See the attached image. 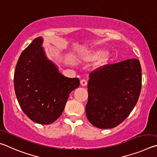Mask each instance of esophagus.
<instances>
[{
	"label": "esophagus",
	"mask_w": 157,
	"mask_h": 157,
	"mask_svg": "<svg viewBox=\"0 0 157 157\" xmlns=\"http://www.w3.org/2000/svg\"><path fill=\"white\" fill-rule=\"evenodd\" d=\"M80 84H81L82 86H86V85H87V81L86 80V79H82V80L80 81Z\"/></svg>",
	"instance_id": "esophagus-1"
}]
</instances>
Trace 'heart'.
I'll list each match as a JSON object with an SVG mask.
<instances>
[{"label":"heart","instance_id":"b5f03b06","mask_svg":"<svg viewBox=\"0 0 157 157\" xmlns=\"http://www.w3.org/2000/svg\"><path fill=\"white\" fill-rule=\"evenodd\" d=\"M103 53L104 52H103L102 50H97V51H95L92 53L91 57H90V59L94 60V59H98V58L101 56ZM108 60H109L108 54H104L102 57H101V59L100 60V64L101 65L105 64V63L107 62Z\"/></svg>","mask_w":157,"mask_h":157}]
</instances>
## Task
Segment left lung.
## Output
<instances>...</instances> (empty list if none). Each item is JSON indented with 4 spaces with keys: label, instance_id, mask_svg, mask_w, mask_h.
I'll return each mask as SVG.
<instances>
[{
    "label": "left lung",
    "instance_id": "1",
    "mask_svg": "<svg viewBox=\"0 0 157 157\" xmlns=\"http://www.w3.org/2000/svg\"><path fill=\"white\" fill-rule=\"evenodd\" d=\"M86 114L100 129L118 126L136 105L142 86L141 66L136 59L105 64L91 72Z\"/></svg>",
    "mask_w": 157,
    "mask_h": 157
}]
</instances>
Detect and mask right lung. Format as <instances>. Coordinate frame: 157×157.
<instances>
[{
	"label": "right lung",
	"mask_w": 157,
	"mask_h": 157,
	"mask_svg": "<svg viewBox=\"0 0 157 157\" xmlns=\"http://www.w3.org/2000/svg\"><path fill=\"white\" fill-rule=\"evenodd\" d=\"M37 37L21 53L16 66L14 91L21 108L35 123L48 124L62 115L71 92L79 86L78 78L58 72L47 59Z\"/></svg>",
	"instance_id": "1"
}]
</instances>
